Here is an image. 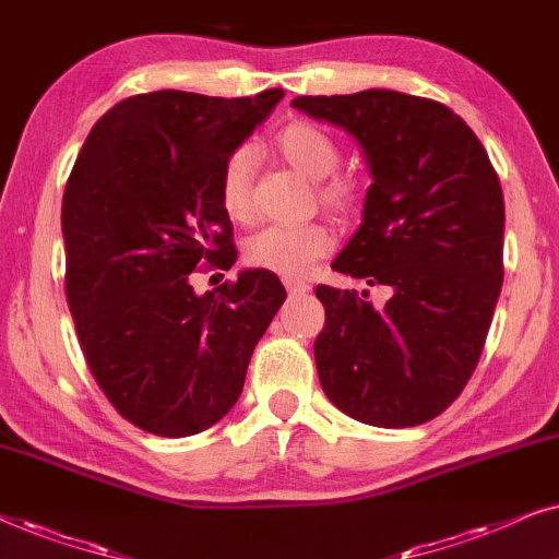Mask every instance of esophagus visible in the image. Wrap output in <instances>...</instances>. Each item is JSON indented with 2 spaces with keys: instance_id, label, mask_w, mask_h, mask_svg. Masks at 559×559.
I'll list each match as a JSON object with an SVG mask.
<instances>
[{
  "instance_id": "obj_1",
  "label": "esophagus",
  "mask_w": 559,
  "mask_h": 559,
  "mask_svg": "<svg viewBox=\"0 0 559 559\" xmlns=\"http://www.w3.org/2000/svg\"><path fill=\"white\" fill-rule=\"evenodd\" d=\"M284 286H286L288 296H304V294H309V288H311L309 284H304V281H294V278H286Z\"/></svg>"
}]
</instances>
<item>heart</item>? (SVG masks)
I'll return each mask as SVG.
<instances>
[{"mask_svg":"<svg viewBox=\"0 0 559 559\" xmlns=\"http://www.w3.org/2000/svg\"><path fill=\"white\" fill-rule=\"evenodd\" d=\"M278 158L288 163L301 176L319 183V204L337 219H353L362 212L368 199L366 178L355 174H334L340 166V145L322 128L294 119L273 138ZM252 174L255 153L250 145L237 147L227 155L219 174V204L229 219L248 222L252 217ZM332 229L322 222L304 225H271L263 227L245 242V260L260 271L275 273L281 278H301L311 263L332 250Z\"/></svg>","mask_w":559,"mask_h":559,"instance_id":"b5f03b06","label":"heart"}]
</instances>
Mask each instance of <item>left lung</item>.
I'll return each instance as SVG.
<instances>
[{"mask_svg": "<svg viewBox=\"0 0 559 559\" xmlns=\"http://www.w3.org/2000/svg\"><path fill=\"white\" fill-rule=\"evenodd\" d=\"M292 107L347 130L373 183L362 225L334 271L383 286H317L324 330L319 383L340 412L373 427L440 416L478 366L503 284V191L465 119L435 99L389 88L299 96Z\"/></svg>", "mask_w": 559, "mask_h": 559, "instance_id": "left-lung-1", "label": "left lung"}]
</instances>
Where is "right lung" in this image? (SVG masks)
<instances>
[{"label":"right lung","instance_id":"add662e5","mask_svg":"<svg viewBox=\"0 0 559 559\" xmlns=\"http://www.w3.org/2000/svg\"><path fill=\"white\" fill-rule=\"evenodd\" d=\"M281 96H128L99 117L73 163L61 210L66 299L94 381L151 435L217 424L286 301L278 275L260 267L204 296L191 286L199 265L235 263L219 174Z\"/></svg>","mask_w":559,"mask_h":559}]
</instances>
